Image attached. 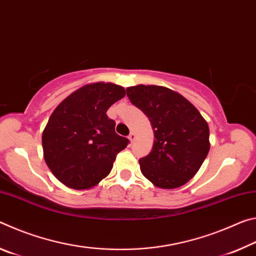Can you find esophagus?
Segmentation results:
<instances>
[{"instance_id":"1","label":"esophagus","mask_w":256,"mask_h":256,"mask_svg":"<svg viewBox=\"0 0 256 256\" xmlns=\"http://www.w3.org/2000/svg\"><path fill=\"white\" fill-rule=\"evenodd\" d=\"M136 133H134V132H131V133H130V136H128V140L131 141L132 144H133V142H134V140H136Z\"/></svg>"}]
</instances>
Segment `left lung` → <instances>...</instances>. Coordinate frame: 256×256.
Segmentation results:
<instances>
[{
    "instance_id": "8db88e82",
    "label": "left lung",
    "mask_w": 256,
    "mask_h": 256,
    "mask_svg": "<svg viewBox=\"0 0 256 256\" xmlns=\"http://www.w3.org/2000/svg\"><path fill=\"white\" fill-rule=\"evenodd\" d=\"M126 94L154 128L152 150L138 160L142 174L160 188L188 183L209 152L206 120L188 99L166 86H128Z\"/></svg>"
}]
</instances>
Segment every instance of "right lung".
<instances>
[{"label": "right lung", "instance_id": "1", "mask_svg": "<svg viewBox=\"0 0 256 256\" xmlns=\"http://www.w3.org/2000/svg\"><path fill=\"white\" fill-rule=\"evenodd\" d=\"M125 96L123 86L97 82L81 86L52 112L42 132L50 170L68 188L86 190L110 174L128 138L115 132L106 112Z\"/></svg>", "mask_w": 256, "mask_h": 256}]
</instances>
